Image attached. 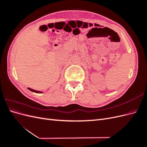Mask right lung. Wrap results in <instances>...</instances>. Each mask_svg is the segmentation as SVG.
Here are the masks:
<instances>
[{"label":"right lung","mask_w":147,"mask_h":147,"mask_svg":"<svg viewBox=\"0 0 147 147\" xmlns=\"http://www.w3.org/2000/svg\"><path fill=\"white\" fill-rule=\"evenodd\" d=\"M28 88V90H30V91H32V92H37V93H42V92H41V91H38L34 90H32V89L29 88Z\"/></svg>","instance_id":"1"}]
</instances>
